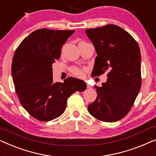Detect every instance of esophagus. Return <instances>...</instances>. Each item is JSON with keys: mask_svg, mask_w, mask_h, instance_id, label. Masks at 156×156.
I'll return each instance as SVG.
<instances>
[{"mask_svg": "<svg viewBox=\"0 0 156 156\" xmlns=\"http://www.w3.org/2000/svg\"><path fill=\"white\" fill-rule=\"evenodd\" d=\"M87 88H91V86L89 84H87Z\"/></svg>", "mask_w": 156, "mask_h": 156, "instance_id": "obj_1", "label": "esophagus"}]
</instances>
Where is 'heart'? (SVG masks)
<instances>
[{
    "instance_id": "b5f03b06",
    "label": "heart",
    "mask_w": 156,
    "mask_h": 156,
    "mask_svg": "<svg viewBox=\"0 0 156 156\" xmlns=\"http://www.w3.org/2000/svg\"><path fill=\"white\" fill-rule=\"evenodd\" d=\"M70 71L73 74L79 76V77H82V76H84V69H82V68L78 67H72L71 69H70Z\"/></svg>"
}]
</instances>
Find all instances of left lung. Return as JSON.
I'll use <instances>...</instances> for the list:
<instances>
[{"instance_id":"obj_1","label":"left lung","mask_w":156,"mask_h":156,"mask_svg":"<svg viewBox=\"0 0 156 156\" xmlns=\"http://www.w3.org/2000/svg\"><path fill=\"white\" fill-rule=\"evenodd\" d=\"M97 56L91 75L108 71L107 80L97 89V97L88 106L98 120L114 122L126 116L141 87L140 52L129 33L115 25L86 30Z\"/></svg>"}]
</instances>
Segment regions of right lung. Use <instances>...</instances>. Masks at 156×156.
I'll list each match as a JSON object with an SVG mask.
<instances>
[{
	"label": "right lung",
	"mask_w": 156,
	"mask_h": 156,
	"mask_svg": "<svg viewBox=\"0 0 156 156\" xmlns=\"http://www.w3.org/2000/svg\"><path fill=\"white\" fill-rule=\"evenodd\" d=\"M74 30L42 28L21 42L12 62V76L23 107L34 118L49 121L65 112L68 98L87 88L84 81L69 77L53 82L52 65L59 59L62 47Z\"/></svg>",
	"instance_id": "right-lung-1"
}]
</instances>
